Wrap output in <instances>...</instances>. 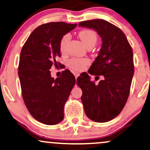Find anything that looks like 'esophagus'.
I'll list each match as a JSON object with an SVG mask.
<instances>
[{"instance_id": "1", "label": "esophagus", "mask_w": 150, "mask_h": 150, "mask_svg": "<svg viewBox=\"0 0 150 150\" xmlns=\"http://www.w3.org/2000/svg\"><path fill=\"white\" fill-rule=\"evenodd\" d=\"M74 75H75V78H77V77L80 75V74H79L78 73H74Z\"/></svg>"}]
</instances>
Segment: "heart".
Returning <instances> with one entry per match:
<instances>
[{"instance_id": "b5f03b06", "label": "heart", "mask_w": 150, "mask_h": 150, "mask_svg": "<svg viewBox=\"0 0 150 150\" xmlns=\"http://www.w3.org/2000/svg\"><path fill=\"white\" fill-rule=\"evenodd\" d=\"M79 37L87 47L89 46H94L97 42V34L92 30L85 29V30H81L79 32ZM70 38H71V36L70 34H65L61 37L59 43V47L61 52H65L66 51ZM89 63H90V60L88 58H73L68 61V65L69 68L75 71H82Z\"/></svg>"}]
</instances>
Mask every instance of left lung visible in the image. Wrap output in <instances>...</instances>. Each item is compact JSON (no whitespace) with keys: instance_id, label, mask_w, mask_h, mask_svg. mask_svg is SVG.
<instances>
[{"instance_id":"8db88e82","label":"left lung","mask_w":150,"mask_h":150,"mask_svg":"<svg viewBox=\"0 0 150 150\" xmlns=\"http://www.w3.org/2000/svg\"><path fill=\"white\" fill-rule=\"evenodd\" d=\"M79 26L94 29L102 39L99 55L91 65L89 73L103 80L96 84L88 74L77 77L82 91L81 101L89 119L104 123L121 112L130 94L134 74L133 53L123 31L104 20L81 22Z\"/></svg>"}]
</instances>
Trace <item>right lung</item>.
I'll return each instance as SVG.
<instances>
[{"label": "right lung", "instance_id": "right-lung-1", "mask_svg": "<svg viewBox=\"0 0 150 150\" xmlns=\"http://www.w3.org/2000/svg\"><path fill=\"white\" fill-rule=\"evenodd\" d=\"M77 24L52 22L36 28L22 48L18 75L26 107L34 118L46 125L60 123L64 117V105L75 84L70 70L62 72L56 79L50 69L61 56V37L73 30Z\"/></svg>", "mask_w": 150, "mask_h": 150}]
</instances>
